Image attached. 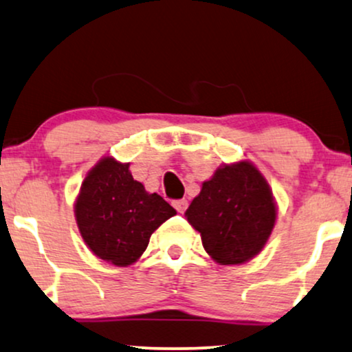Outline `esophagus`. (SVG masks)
I'll return each instance as SVG.
<instances>
[{"label": "esophagus", "mask_w": 352, "mask_h": 352, "mask_svg": "<svg viewBox=\"0 0 352 352\" xmlns=\"http://www.w3.org/2000/svg\"><path fill=\"white\" fill-rule=\"evenodd\" d=\"M173 208L182 214V212H185L186 208H188V201H186V199H175V201H173Z\"/></svg>", "instance_id": "obj_1"}]
</instances>
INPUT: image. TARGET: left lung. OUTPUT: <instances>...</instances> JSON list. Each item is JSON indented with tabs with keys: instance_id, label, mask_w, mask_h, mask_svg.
<instances>
[{
	"instance_id": "8db88e82",
	"label": "left lung",
	"mask_w": 352,
	"mask_h": 352,
	"mask_svg": "<svg viewBox=\"0 0 352 352\" xmlns=\"http://www.w3.org/2000/svg\"><path fill=\"white\" fill-rule=\"evenodd\" d=\"M268 182L248 161L224 164L186 209L204 250L219 265H242L263 250L276 222Z\"/></svg>"
}]
</instances>
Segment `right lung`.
Wrapping results in <instances>:
<instances>
[{
	"label": "right lung",
	"instance_id": "1",
	"mask_svg": "<svg viewBox=\"0 0 352 352\" xmlns=\"http://www.w3.org/2000/svg\"><path fill=\"white\" fill-rule=\"evenodd\" d=\"M177 211L133 179L130 164L107 155L81 185L74 216L86 245L100 260L128 266L143 255L151 235Z\"/></svg>",
	"mask_w": 352,
	"mask_h": 352
}]
</instances>
